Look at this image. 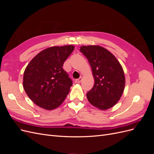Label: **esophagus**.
<instances>
[{"label": "esophagus", "instance_id": "1", "mask_svg": "<svg viewBox=\"0 0 154 154\" xmlns=\"http://www.w3.org/2000/svg\"><path fill=\"white\" fill-rule=\"evenodd\" d=\"M82 80V77H80V78H78V79H76V80H75V83H81Z\"/></svg>", "mask_w": 154, "mask_h": 154}]
</instances>
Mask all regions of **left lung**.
Segmentation results:
<instances>
[{"label": "left lung", "instance_id": "8db88e82", "mask_svg": "<svg viewBox=\"0 0 154 154\" xmlns=\"http://www.w3.org/2000/svg\"><path fill=\"white\" fill-rule=\"evenodd\" d=\"M80 51L88 59L94 78V87L87 94L88 101L102 110L114 106L125 89L122 65L114 54L100 45H82Z\"/></svg>", "mask_w": 154, "mask_h": 154}]
</instances>
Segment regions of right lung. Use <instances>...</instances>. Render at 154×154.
<instances>
[{
  "instance_id": "add662e5",
  "label": "right lung",
  "mask_w": 154,
  "mask_h": 154,
  "mask_svg": "<svg viewBox=\"0 0 154 154\" xmlns=\"http://www.w3.org/2000/svg\"><path fill=\"white\" fill-rule=\"evenodd\" d=\"M74 46H53L42 51L27 65L23 87L34 103L48 110L57 109L66 99L72 85L63 63Z\"/></svg>"
}]
</instances>
